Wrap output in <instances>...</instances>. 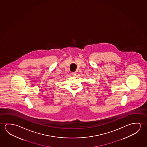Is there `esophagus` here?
Here are the masks:
<instances>
[{"instance_id":"esophagus-1","label":"esophagus","mask_w":147,"mask_h":147,"mask_svg":"<svg viewBox=\"0 0 147 147\" xmlns=\"http://www.w3.org/2000/svg\"><path fill=\"white\" fill-rule=\"evenodd\" d=\"M71 74H72V75L73 76H76L77 73H76V72H73L71 73Z\"/></svg>"}]
</instances>
